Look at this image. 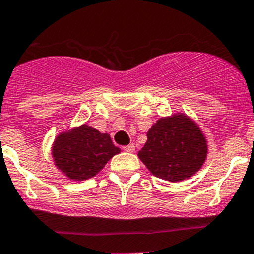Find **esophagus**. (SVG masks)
Listing matches in <instances>:
<instances>
[{
	"instance_id": "obj_1",
	"label": "esophagus",
	"mask_w": 254,
	"mask_h": 254,
	"mask_svg": "<svg viewBox=\"0 0 254 254\" xmlns=\"http://www.w3.org/2000/svg\"><path fill=\"white\" fill-rule=\"evenodd\" d=\"M124 151H127V152H134L135 151V146H134V143H130V145H127V146H124Z\"/></svg>"
}]
</instances>
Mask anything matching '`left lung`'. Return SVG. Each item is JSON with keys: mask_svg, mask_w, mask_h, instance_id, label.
<instances>
[{"mask_svg": "<svg viewBox=\"0 0 254 254\" xmlns=\"http://www.w3.org/2000/svg\"><path fill=\"white\" fill-rule=\"evenodd\" d=\"M206 153V140L198 125L179 114L153 124L137 156L153 176L179 182L200 170Z\"/></svg>", "mask_w": 254, "mask_h": 254, "instance_id": "1", "label": "left lung"}]
</instances>
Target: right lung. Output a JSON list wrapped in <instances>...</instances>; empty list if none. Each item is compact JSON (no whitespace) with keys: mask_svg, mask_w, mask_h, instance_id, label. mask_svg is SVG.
Here are the masks:
<instances>
[{"mask_svg":"<svg viewBox=\"0 0 254 254\" xmlns=\"http://www.w3.org/2000/svg\"><path fill=\"white\" fill-rule=\"evenodd\" d=\"M119 152L108 134H102L88 125L60 134L53 146L55 165L73 181L96 176Z\"/></svg>","mask_w":254,"mask_h":254,"instance_id":"right-lung-1","label":"right lung"}]
</instances>
